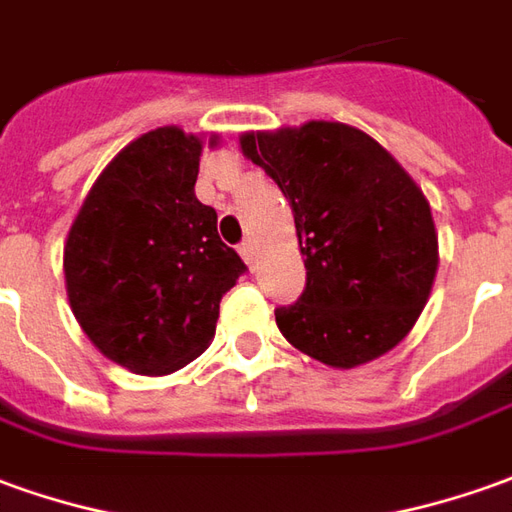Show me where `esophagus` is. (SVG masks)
<instances>
[{"label":"esophagus","instance_id":"1","mask_svg":"<svg viewBox=\"0 0 512 512\" xmlns=\"http://www.w3.org/2000/svg\"><path fill=\"white\" fill-rule=\"evenodd\" d=\"M239 256L248 264H253V242H250V239H245V242L239 245Z\"/></svg>","mask_w":512,"mask_h":512}]
</instances>
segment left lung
<instances>
[{
	"mask_svg": "<svg viewBox=\"0 0 512 512\" xmlns=\"http://www.w3.org/2000/svg\"><path fill=\"white\" fill-rule=\"evenodd\" d=\"M239 144L290 200L306 264L301 298L276 309L281 334L331 368L396 348L438 273L424 192L382 144L343 122L259 130Z\"/></svg>",
	"mask_w": 512,
	"mask_h": 512,
	"instance_id": "8db88e82",
	"label": "left lung"
}]
</instances>
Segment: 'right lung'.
<instances>
[{"mask_svg": "<svg viewBox=\"0 0 512 512\" xmlns=\"http://www.w3.org/2000/svg\"><path fill=\"white\" fill-rule=\"evenodd\" d=\"M200 150L172 125L130 142L91 186L63 248L80 329L142 376L200 357L222 295L248 270L217 234V211L195 197Z\"/></svg>", "mask_w": 512, "mask_h": 512, "instance_id": "1", "label": "right lung"}]
</instances>
